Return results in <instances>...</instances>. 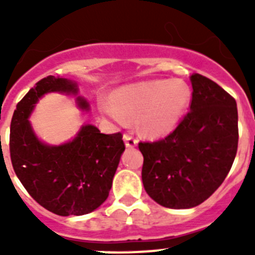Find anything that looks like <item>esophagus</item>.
<instances>
[{
  "label": "esophagus",
  "instance_id": "34e87169",
  "mask_svg": "<svg viewBox=\"0 0 255 255\" xmlns=\"http://www.w3.org/2000/svg\"><path fill=\"white\" fill-rule=\"evenodd\" d=\"M124 140H125V145L128 148H134L136 144H138V140L130 134H125L124 135Z\"/></svg>",
  "mask_w": 255,
  "mask_h": 255
}]
</instances>
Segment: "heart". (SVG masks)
<instances>
[{
    "mask_svg": "<svg viewBox=\"0 0 255 255\" xmlns=\"http://www.w3.org/2000/svg\"><path fill=\"white\" fill-rule=\"evenodd\" d=\"M190 100V88L182 80H150L123 88L115 100L102 101L101 110L120 125L139 119L141 131L157 138L176 129Z\"/></svg>",
    "mask_w": 255,
    "mask_h": 255,
    "instance_id": "b5f03b06",
    "label": "heart"
}]
</instances>
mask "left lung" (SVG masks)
Returning <instances> with one entry per match:
<instances>
[{
	"label": "left lung",
	"instance_id": "1",
	"mask_svg": "<svg viewBox=\"0 0 255 255\" xmlns=\"http://www.w3.org/2000/svg\"><path fill=\"white\" fill-rule=\"evenodd\" d=\"M190 111L163 139L140 141L141 180L166 208L199 206L226 179L238 152V107L233 96L200 74L190 76Z\"/></svg>",
	"mask_w": 255,
	"mask_h": 255
}]
</instances>
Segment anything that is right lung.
<instances>
[{
    "label": "right lung",
    "mask_w": 255,
    "mask_h": 255,
    "mask_svg": "<svg viewBox=\"0 0 255 255\" xmlns=\"http://www.w3.org/2000/svg\"><path fill=\"white\" fill-rule=\"evenodd\" d=\"M48 92L76 94L78 88L67 79L49 75L24 96L11 119V163L22 186L43 208L58 216L87 215L107 199L125 150L123 134H102L96 126L85 125L73 141L58 147L40 143L28 117ZM78 103L88 108L80 97Z\"/></svg>",
    "instance_id": "1"
}]
</instances>
